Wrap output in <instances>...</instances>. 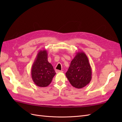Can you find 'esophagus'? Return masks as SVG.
<instances>
[{
    "label": "esophagus",
    "mask_w": 122,
    "mask_h": 122,
    "mask_svg": "<svg viewBox=\"0 0 122 122\" xmlns=\"http://www.w3.org/2000/svg\"><path fill=\"white\" fill-rule=\"evenodd\" d=\"M55 72H56V73H59L62 72V71H61V70H55Z\"/></svg>",
    "instance_id": "1"
}]
</instances>
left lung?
Segmentation results:
<instances>
[{
    "instance_id": "left-lung-1",
    "label": "left lung",
    "mask_w": 122,
    "mask_h": 122,
    "mask_svg": "<svg viewBox=\"0 0 122 122\" xmlns=\"http://www.w3.org/2000/svg\"><path fill=\"white\" fill-rule=\"evenodd\" d=\"M92 69L86 55L83 51L76 53L66 75L72 86L77 88L86 86L92 79Z\"/></svg>"
}]
</instances>
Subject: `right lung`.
I'll return each instance as SVG.
<instances>
[{"label": "right lung", "instance_id": "right-lung-1", "mask_svg": "<svg viewBox=\"0 0 122 122\" xmlns=\"http://www.w3.org/2000/svg\"><path fill=\"white\" fill-rule=\"evenodd\" d=\"M46 50H40L38 53L31 70L33 81L40 87H46L52 81L56 74L53 66L48 61Z\"/></svg>", "mask_w": 122, "mask_h": 122}]
</instances>
